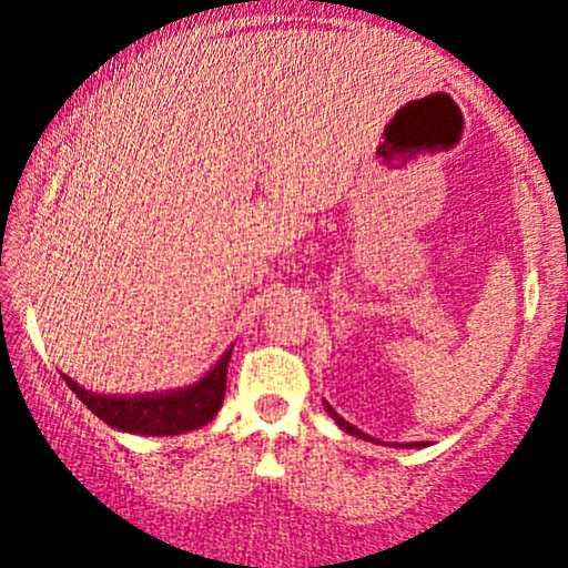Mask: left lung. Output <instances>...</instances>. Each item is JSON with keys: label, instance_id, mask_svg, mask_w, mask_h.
<instances>
[{"label": "left lung", "instance_id": "left-lung-1", "mask_svg": "<svg viewBox=\"0 0 568 568\" xmlns=\"http://www.w3.org/2000/svg\"><path fill=\"white\" fill-rule=\"evenodd\" d=\"M325 408H328V414H331L333 418H336V424L341 426V429H346L348 434H354V437H359V439H367V434L359 432V429H356V426H352L348 422H344V418H341V416L336 414V410H333V408L328 406V403H325ZM410 447H414V445H410Z\"/></svg>", "mask_w": 568, "mask_h": 568}]
</instances>
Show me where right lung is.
Wrapping results in <instances>:
<instances>
[{
	"label": "right lung",
	"instance_id": "1",
	"mask_svg": "<svg viewBox=\"0 0 568 568\" xmlns=\"http://www.w3.org/2000/svg\"><path fill=\"white\" fill-rule=\"evenodd\" d=\"M230 354L232 348L214 364V369L201 383L178 393L111 398V395H95L84 390L72 377L64 379L77 398L98 418H103L108 426H113V429L146 434V437H173V434H183L209 424L216 410H220L224 387H227Z\"/></svg>",
	"mask_w": 568,
	"mask_h": 568
}]
</instances>
